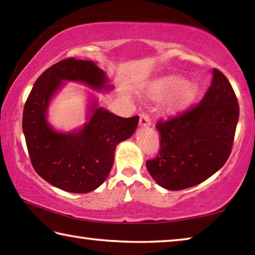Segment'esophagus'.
<instances>
[{
  "instance_id": "obj_1",
  "label": "esophagus",
  "mask_w": 255,
  "mask_h": 255,
  "mask_svg": "<svg viewBox=\"0 0 255 255\" xmlns=\"http://www.w3.org/2000/svg\"><path fill=\"white\" fill-rule=\"evenodd\" d=\"M139 125H140V126H149V125H150L149 115L143 112V114L140 115V118H139Z\"/></svg>"
}]
</instances>
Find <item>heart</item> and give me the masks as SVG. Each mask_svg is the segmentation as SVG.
I'll return each instance as SVG.
<instances>
[{"label":"heart","mask_w":255,"mask_h":255,"mask_svg":"<svg viewBox=\"0 0 255 255\" xmlns=\"http://www.w3.org/2000/svg\"><path fill=\"white\" fill-rule=\"evenodd\" d=\"M199 92V86L193 82H184L182 77L169 75L153 82L149 86L148 96L153 100L169 98L166 107L169 110L182 109L189 106Z\"/></svg>","instance_id":"1"}]
</instances>
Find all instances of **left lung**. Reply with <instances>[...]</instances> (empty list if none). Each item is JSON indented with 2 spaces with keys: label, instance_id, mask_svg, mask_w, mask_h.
Segmentation results:
<instances>
[{
  "label": "left lung",
  "instance_id": "left-lung-1",
  "mask_svg": "<svg viewBox=\"0 0 255 255\" xmlns=\"http://www.w3.org/2000/svg\"><path fill=\"white\" fill-rule=\"evenodd\" d=\"M240 106L227 77L217 68L205 97L169 120H158L159 150L146 161L156 183L182 190L201 183L226 163L232 152Z\"/></svg>",
  "mask_w": 255,
  "mask_h": 255
}]
</instances>
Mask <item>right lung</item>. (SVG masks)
<instances>
[{"label":"right lung","instance_id":"add662e5","mask_svg":"<svg viewBox=\"0 0 255 255\" xmlns=\"http://www.w3.org/2000/svg\"><path fill=\"white\" fill-rule=\"evenodd\" d=\"M63 81L109 89L105 72L91 60L65 58L38 77L23 108L22 129L34 171L54 187L73 193L93 191L114 165L117 145L136 130L139 117L123 118L92 105L90 122L75 132H58L46 119L47 108Z\"/></svg>","mask_w":255,"mask_h":255}]
</instances>
